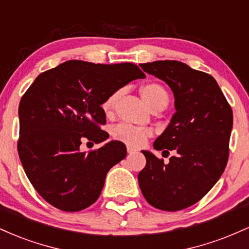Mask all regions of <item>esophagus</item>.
Returning <instances> with one entry per match:
<instances>
[{
	"label": "esophagus",
	"mask_w": 249,
	"mask_h": 249,
	"mask_svg": "<svg viewBox=\"0 0 249 249\" xmlns=\"http://www.w3.org/2000/svg\"><path fill=\"white\" fill-rule=\"evenodd\" d=\"M134 152H137L136 148H133V147H131V146H127V153L132 154V153H134Z\"/></svg>",
	"instance_id": "esophagus-1"
}]
</instances>
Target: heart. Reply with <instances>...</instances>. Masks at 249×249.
<instances>
[{
  "instance_id": "obj_1",
  "label": "heart",
  "mask_w": 249,
  "mask_h": 249,
  "mask_svg": "<svg viewBox=\"0 0 249 249\" xmlns=\"http://www.w3.org/2000/svg\"><path fill=\"white\" fill-rule=\"evenodd\" d=\"M118 95L119 92H113L104 99V102L102 103V110L104 111V113H107V115L111 113L117 98H118ZM141 95L148 107L161 102L168 103L166 90L157 83H150V84L142 87ZM151 134L152 132L148 128L133 126V125L126 124V123H121V124H117L112 127V137L116 141L133 147H139L144 145L148 137H151Z\"/></svg>"
}]
</instances>
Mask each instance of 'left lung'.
Returning <instances> with one entry per match:
<instances>
[{
	"mask_svg": "<svg viewBox=\"0 0 249 249\" xmlns=\"http://www.w3.org/2000/svg\"><path fill=\"white\" fill-rule=\"evenodd\" d=\"M141 68L172 90L176 113L153 147L177 154L164 164L150 151H142L146 165L138 174L139 187L153 207L184 210L206 196L224 173L232 108L212 76L185 63L156 61Z\"/></svg>",
	"mask_w": 249,
	"mask_h": 249,
	"instance_id": "8db88e82",
	"label": "left lung"
}]
</instances>
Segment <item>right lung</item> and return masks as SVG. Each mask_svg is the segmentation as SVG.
<instances>
[{
	"label": "right lung",
	"instance_id": "obj_1",
	"mask_svg": "<svg viewBox=\"0 0 249 249\" xmlns=\"http://www.w3.org/2000/svg\"><path fill=\"white\" fill-rule=\"evenodd\" d=\"M145 78L132 63L95 64L67 61L36 77L18 107V156L28 179L58 210L77 212L101 196L110 168L126 157V146L111 141L82 152L83 141L96 144L108 134L102 103L130 82Z\"/></svg>",
	"mask_w": 249,
	"mask_h": 249
}]
</instances>
